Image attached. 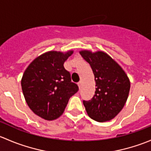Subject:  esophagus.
Masks as SVG:
<instances>
[{
  "label": "esophagus",
  "instance_id": "obj_1",
  "mask_svg": "<svg viewBox=\"0 0 151 151\" xmlns=\"http://www.w3.org/2000/svg\"><path fill=\"white\" fill-rule=\"evenodd\" d=\"M77 85H78L79 88H80H80H81V87H82V81L79 82V83H77Z\"/></svg>",
  "mask_w": 151,
  "mask_h": 151
}]
</instances>
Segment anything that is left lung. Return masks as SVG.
<instances>
[{
    "label": "left lung",
    "mask_w": 151,
    "mask_h": 151,
    "mask_svg": "<svg viewBox=\"0 0 151 151\" xmlns=\"http://www.w3.org/2000/svg\"><path fill=\"white\" fill-rule=\"evenodd\" d=\"M80 55L93 70L96 91L89 101H83L88 115L98 122L110 121L124 106L130 90L127 75L110 56L104 52L83 50Z\"/></svg>",
    "instance_id": "left-lung-1"
}]
</instances>
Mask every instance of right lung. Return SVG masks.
<instances>
[{"mask_svg":"<svg viewBox=\"0 0 151 151\" xmlns=\"http://www.w3.org/2000/svg\"><path fill=\"white\" fill-rule=\"evenodd\" d=\"M72 53L71 50L65 54L44 53L31 62L22 76L21 86L27 104L36 115L47 121L59 118L70 97L79 91L63 66Z\"/></svg>","mask_w":151,"mask_h":151,"instance_id":"right-lung-1","label":"right lung"}]
</instances>
